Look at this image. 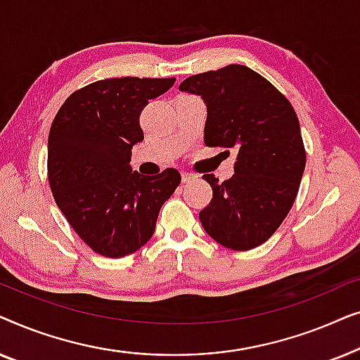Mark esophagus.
<instances>
[{
    "mask_svg": "<svg viewBox=\"0 0 360 360\" xmlns=\"http://www.w3.org/2000/svg\"><path fill=\"white\" fill-rule=\"evenodd\" d=\"M196 176L193 174H188V172H181V181L184 184H190V181H193Z\"/></svg>",
    "mask_w": 360,
    "mask_h": 360,
    "instance_id": "esophagus-1",
    "label": "esophagus"
}]
</instances>
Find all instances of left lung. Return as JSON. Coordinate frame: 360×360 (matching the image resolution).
<instances>
[{
  "mask_svg": "<svg viewBox=\"0 0 360 360\" xmlns=\"http://www.w3.org/2000/svg\"><path fill=\"white\" fill-rule=\"evenodd\" d=\"M179 88L203 98L205 144L238 150L229 180L203 175L213 198L200 211L201 224L224 248H257L280 228L298 195L307 152L297 112L267 78L238 63L191 75Z\"/></svg>",
  "mask_w": 360,
  "mask_h": 360,
  "instance_id": "1",
  "label": "left lung"
}]
</instances>
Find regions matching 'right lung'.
<instances>
[{"mask_svg": "<svg viewBox=\"0 0 360 360\" xmlns=\"http://www.w3.org/2000/svg\"><path fill=\"white\" fill-rule=\"evenodd\" d=\"M175 78L121 77L73 91L49 132L47 176L68 224L96 254L120 259L139 250L155 231L179 170L132 172V146L144 139L141 112Z\"/></svg>", "mask_w": 360, "mask_h": 360, "instance_id": "1", "label": "right lung"}]
</instances>
